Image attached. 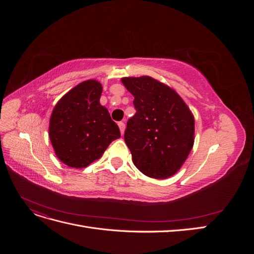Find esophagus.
<instances>
[{
    "mask_svg": "<svg viewBox=\"0 0 254 254\" xmlns=\"http://www.w3.org/2000/svg\"><path fill=\"white\" fill-rule=\"evenodd\" d=\"M119 127H120V130H121V133H122V134H124V132H125V128H126L125 123H124V122H120V123H119Z\"/></svg>",
    "mask_w": 254,
    "mask_h": 254,
    "instance_id": "esophagus-1",
    "label": "esophagus"
}]
</instances>
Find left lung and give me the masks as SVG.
<instances>
[{
	"label": "left lung",
	"instance_id": "obj_1",
	"mask_svg": "<svg viewBox=\"0 0 254 254\" xmlns=\"http://www.w3.org/2000/svg\"><path fill=\"white\" fill-rule=\"evenodd\" d=\"M122 82L136 110L124 134L133 164L150 178H170L193 148V113L173 88L150 76L123 77Z\"/></svg>",
	"mask_w": 254,
	"mask_h": 254
}]
</instances>
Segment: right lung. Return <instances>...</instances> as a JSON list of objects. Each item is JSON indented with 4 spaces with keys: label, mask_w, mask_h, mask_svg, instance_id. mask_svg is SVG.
I'll return each mask as SVG.
<instances>
[{
    "label": "right lung",
    "mask_w": 254,
    "mask_h": 254,
    "mask_svg": "<svg viewBox=\"0 0 254 254\" xmlns=\"http://www.w3.org/2000/svg\"><path fill=\"white\" fill-rule=\"evenodd\" d=\"M102 92L99 81L84 80L54 107L49 126L50 140L57 158L67 166L87 167L121 136L108 109L99 103Z\"/></svg>",
    "instance_id": "right-lung-1"
}]
</instances>
